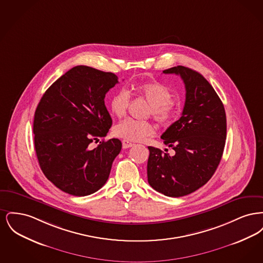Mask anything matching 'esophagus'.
Listing matches in <instances>:
<instances>
[{
	"label": "esophagus",
	"mask_w": 263,
	"mask_h": 263,
	"mask_svg": "<svg viewBox=\"0 0 263 263\" xmlns=\"http://www.w3.org/2000/svg\"><path fill=\"white\" fill-rule=\"evenodd\" d=\"M122 146H123L124 149H128V148L134 146V144L131 143V142H129L128 140H123V141H122Z\"/></svg>",
	"instance_id": "1"
}]
</instances>
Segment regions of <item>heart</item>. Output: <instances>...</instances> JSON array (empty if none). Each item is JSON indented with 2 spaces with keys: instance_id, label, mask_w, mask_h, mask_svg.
Segmentation results:
<instances>
[{
  "instance_id": "b5f03b06",
  "label": "heart",
  "mask_w": 263,
  "mask_h": 263,
  "mask_svg": "<svg viewBox=\"0 0 263 263\" xmlns=\"http://www.w3.org/2000/svg\"><path fill=\"white\" fill-rule=\"evenodd\" d=\"M132 90L150 104V114L160 123L167 124L174 120L177 112V103L172 100V89L161 82L133 84ZM129 105V93L125 89L117 90L110 99L111 112L117 117L125 115ZM114 134L129 141H141L155 133L149 121L126 118L114 126Z\"/></svg>"
}]
</instances>
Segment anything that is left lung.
I'll use <instances>...</instances> for the list:
<instances>
[{
  "instance_id": "1",
  "label": "left lung",
  "mask_w": 263,
  "mask_h": 263,
  "mask_svg": "<svg viewBox=\"0 0 263 263\" xmlns=\"http://www.w3.org/2000/svg\"><path fill=\"white\" fill-rule=\"evenodd\" d=\"M163 73L180 76L185 103L181 117L161 136L175 155L148 147V181L165 196L180 197L203 186L216 172L225 147L227 119L223 102L198 72L177 66Z\"/></svg>"
}]
</instances>
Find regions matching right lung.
<instances>
[{"instance_id":"1","label":"right lung","mask_w":263,"mask_h":263,"mask_svg":"<svg viewBox=\"0 0 263 263\" xmlns=\"http://www.w3.org/2000/svg\"><path fill=\"white\" fill-rule=\"evenodd\" d=\"M117 76L88 66H76L45 91L34 113L33 133L38 163L56 187L74 196H87L102 187L121 141H102L112 119L104 104Z\"/></svg>"}]
</instances>
